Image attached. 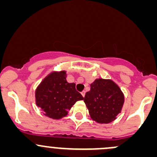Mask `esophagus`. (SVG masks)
<instances>
[{
  "label": "esophagus",
  "mask_w": 157,
  "mask_h": 157,
  "mask_svg": "<svg viewBox=\"0 0 157 157\" xmlns=\"http://www.w3.org/2000/svg\"><path fill=\"white\" fill-rule=\"evenodd\" d=\"M85 94H86V92H85V91H82V92H81V94H82V97H85Z\"/></svg>",
  "instance_id": "34e87169"
}]
</instances>
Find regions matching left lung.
Masks as SVG:
<instances>
[{
	"instance_id": "left-lung-1",
	"label": "left lung",
	"mask_w": 157,
	"mask_h": 157,
	"mask_svg": "<svg viewBox=\"0 0 157 157\" xmlns=\"http://www.w3.org/2000/svg\"><path fill=\"white\" fill-rule=\"evenodd\" d=\"M83 100L93 121L109 124L121 112L124 95L114 81L98 78L91 83L90 91L86 93Z\"/></svg>"
}]
</instances>
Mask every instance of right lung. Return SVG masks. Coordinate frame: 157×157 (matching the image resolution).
<instances>
[{
    "label": "right lung",
    "instance_id": "1",
    "mask_svg": "<svg viewBox=\"0 0 157 157\" xmlns=\"http://www.w3.org/2000/svg\"><path fill=\"white\" fill-rule=\"evenodd\" d=\"M65 71H52L46 76L35 92L36 104L52 119H61L77 101L83 99L75 83L67 82Z\"/></svg>",
    "mask_w": 157,
    "mask_h": 157
}]
</instances>
